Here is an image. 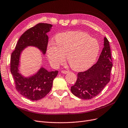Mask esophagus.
<instances>
[{
    "label": "esophagus",
    "instance_id": "34e87169",
    "mask_svg": "<svg viewBox=\"0 0 128 128\" xmlns=\"http://www.w3.org/2000/svg\"><path fill=\"white\" fill-rule=\"evenodd\" d=\"M68 71H66V70H62V71H61V73H62L64 74L68 73Z\"/></svg>",
    "mask_w": 128,
    "mask_h": 128
}]
</instances>
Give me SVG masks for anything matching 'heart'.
Instances as JSON below:
<instances>
[{
    "mask_svg": "<svg viewBox=\"0 0 128 128\" xmlns=\"http://www.w3.org/2000/svg\"><path fill=\"white\" fill-rule=\"evenodd\" d=\"M47 45V55L52 65L64 62L65 56L70 66L76 70L89 68L96 61L100 50L98 42L86 32L79 31L60 33Z\"/></svg>",
    "mask_w": 128,
    "mask_h": 128,
    "instance_id": "obj_1",
    "label": "heart"
}]
</instances>
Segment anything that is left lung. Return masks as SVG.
Instances as JSON below:
<instances>
[{"label": "left lung", "instance_id": "obj_1", "mask_svg": "<svg viewBox=\"0 0 128 128\" xmlns=\"http://www.w3.org/2000/svg\"><path fill=\"white\" fill-rule=\"evenodd\" d=\"M111 50L106 37L104 47L97 62L85 72L78 74L76 82L70 91L75 96L84 100H90L100 93L110 82L112 68Z\"/></svg>", "mask_w": 128, "mask_h": 128}]
</instances>
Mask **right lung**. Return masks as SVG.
<instances>
[{
    "mask_svg": "<svg viewBox=\"0 0 128 128\" xmlns=\"http://www.w3.org/2000/svg\"><path fill=\"white\" fill-rule=\"evenodd\" d=\"M52 26L49 24L39 23L27 30L18 40L15 50L11 55L10 71L17 91L32 101L39 100L50 92L58 70L48 72L41 67L35 74L25 77L19 70L20 55L28 46L35 47L45 55L48 40L47 33L50 30Z\"/></svg>",
    "mask_w": 128,
    "mask_h": 128,
    "instance_id": "obj_1",
    "label": "right lung"
}]
</instances>
